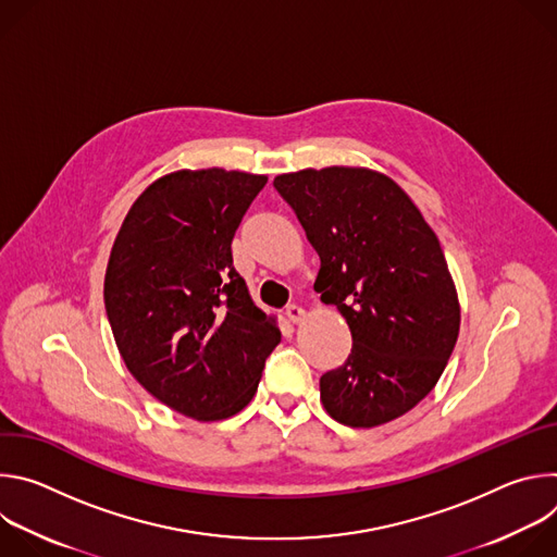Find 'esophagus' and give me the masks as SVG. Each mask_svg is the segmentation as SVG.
<instances>
[{"instance_id":"34e87169","label":"esophagus","mask_w":557,"mask_h":557,"mask_svg":"<svg viewBox=\"0 0 557 557\" xmlns=\"http://www.w3.org/2000/svg\"><path fill=\"white\" fill-rule=\"evenodd\" d=\"M304 314H306V310L299 304H288L286 306V317L293 324H299L304 320Z\"/></svg>"}]
</instances>
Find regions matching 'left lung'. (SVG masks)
Here are the masks:
<instances>
[{
    "label": "left lung",
    "instance_id": "8db88e82",
    "mask_svg": "<svg viewBox=\"0 0 557 557\" xmlns=\"http://www.w3.org/2000/svg\"><path fill=\"white\" fill-rule=\"evenodd\" d=\"M273 187L322 260L314 290L352 333L344 366L320 379L326 412L350 428L404 417L432 392L458 339L436 233L399 185L370 170H301Z\"/></svg>",
    "mask_w": 557,
    "mask_h": 557
}]
</instances>
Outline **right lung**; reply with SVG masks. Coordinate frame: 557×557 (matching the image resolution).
I'll return each mask as SVG.
<instances>
[{"mask_svg":"<svg viewBox=\"0 0 557 557\" xmlns=\"http://www.w3.org/2000/svg\"><path fill=\"white\" fill-rule=\"evenodd\" d=\"M267 176L183 170L127 211L106 271V312L134 379L196 421L240 412L282 333L233 267L231 243Z\"/></svg>","mask_w":557,"mask_h":557,"instance_id":"1","label":"right lung"}]
</instances>
